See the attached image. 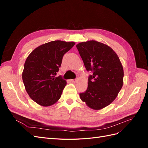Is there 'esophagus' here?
Listing matches in <instances>:
<instances>
[{
    "mask_svg": "<svg viewBox=\"0 0 148 148\" xmlns=\"http://www.w3.org/2000/svg\"><path fill=\"white\" fill-rule=\"evenodd\" d=\"M77 81V79H71V82H72V83H75Z\"/></svg>",
    "mask_w": 148,
    "mask_h": 148,
    "instance_id": "obj_1",
    "label": "esophagus"
}]
</instances>
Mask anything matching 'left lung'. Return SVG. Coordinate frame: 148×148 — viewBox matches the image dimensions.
I'll return each mask as SVG.
<instances>
[{"label": "left lung", "instance_id": "obj_1", "mask_svg": "<svg viewBox=\"0 0 148 148\" xmlns=\"http://www.w3.org/2000/svg\"><path fill=\"white\" fill-rule=\"evenodd\" d=\"M77 48L87 71L88 88L79 94L83 102L92 109L100 110L117 97L123 84V69L118 56L109 46L96 41L78 43Z\"/></svg>", "mask_w": 148, "mask_h": 148}]
</instances>
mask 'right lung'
<instances>
[{
	"mask_svg": "<svg viewBox=\"0 0 148 148\" xmlns=\"http://www.w3.org/2000/svg\"><path fill=\"white\" fill-rule=\"evenodd\" d=\"M75 44L60 40L51 41L34 49L26 59L22 79L29 96L40 106H52L60 98L66 82L61 76H56L64 55Z\"/></svg>",
	"mask_w": 148,
	"mask_h": 148,
	"instance_id": "add662e5",
	"label": "right lung"
}]
</instances>
